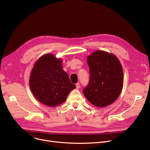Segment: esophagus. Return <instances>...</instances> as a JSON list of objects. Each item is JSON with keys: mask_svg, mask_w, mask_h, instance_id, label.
I'll use <instances>...</instances> for the list:
<instances>
[{"mask_svg": "<svg viewBox=\"0 0 150 150\" xmlns=\"http://www.w3.org/2000/svg\"><path fill=\"white\" fill-rule=\"evenodd\" d=\"M76 89H79L80 88V84L79 83H77L76 84Z\"/></svg>", "mask_w": 150, "mask_h": 150, "instance_id": "obj_1", "label": "esophagus"}]
</instances>
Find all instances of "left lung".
Returning a JSON list of instances; mask_svg holds the SVG:
<instances>
[{
  "instance_id": "8db88e82",
  "label": "left lung",
  "mask_w": 150,
  "mask_h": 150,
  "mask_svg": "<svg viewBox=\"0 0 150 150\" xmlns=\"http://www.w3.org/2000/svg\"><path fill=\"white\" fill-rule=\"evenodd\" d=\"M90 78L83 93L93 105L103 108L111 105L122 92L123 72L115 54L103 50L93 52L87 58Z\"/></svg>"
}]
</instances>
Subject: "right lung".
<instances>
[{
    "mask_svg": "<svg viewBox=\"0 0 150 150\" xmlns=\"http://www.w3.org/2000/svg\"><path fill=\"white\" fill-rule=\"evenodd\" d=\"M29 84L35 97L49 107L64 103L70 92L76 88L62 69V59L52 53L45 54L35 62Z\"/></svg>",
    "mask_w": 150,
    "mask_h": 150,
    "instance_id": "right-lung-1",
    "label": "right lung"
}]
</instances>
